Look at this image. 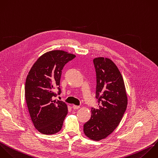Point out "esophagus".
Wrapping results in <instances>:
<instances>
[{"mask_svg": "<svg viewBox=\"0 0 158 158\" xmlns=\"http://www.w3.org/2000/svg\"><path fill=\"white\" fill-rule=\"evenodd\" d=\"M72 107H73V109H78L80 108V106H76V105H73V106H72Z\"/></svg>", "mask_w": 158, "mask_h": 158, "instance_id": "obj_1", "label": "esophagus"}]
</instances>
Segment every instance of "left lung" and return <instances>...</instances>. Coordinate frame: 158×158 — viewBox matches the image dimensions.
Segmentation results:
<instances>
[{"label": "left lung", "mask_w": 158, "mask_h": 158, "mask_svg": "<svg viewBox=\"0 0 158 158\" xmlns=\"http://www.w3.org/2000/svg\"><path fill=\"white\" fill-rule=\"evenodd\" d=\"M93 64L98 108H91V118L84 124L83 131L90 139L99 141L118 125L127 109V97L122 75L111 60L98 57Z\"/></svg>", "instance_id": "obj_1"}]
</instances>
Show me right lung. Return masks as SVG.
Listing matches in <instances>:
<instances>
[{
	"label": "right lung",
	"mask_w": 158,
	"mask_h": 158,
	"mask_svg": "<svg viewBox=\"0 0 158 158\" xmlns=\"http://www.w3.org/2000/svg\"><path fill=\"white\" fill-rule=\"evenodd\" d=\"M76 56L63 51H52L41 56L33 65L26 79L25 99L31 120L41 133L59 131L67 114L66 104L54 100L61 93L62 70ZM58 89V94L55 90Z\"/></svg>",
	"instance_id": "add662e5"
}]
</instances>
